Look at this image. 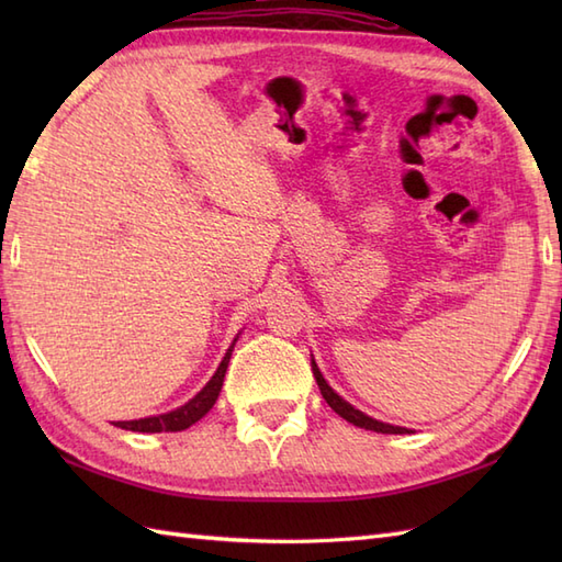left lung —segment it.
I'll return each instance as SVG.
<instances>
[{"instance_id": "8db88e82", "label": "left lung", "mask_w": 562, "mask_h": 562, "mask_svg": "<svg viewBox=\"0 0 562 562\" xmlns=\"http://www.w3.org/2000/svg\"><path fill=\"white\" fill-rule=\"evenodd\" d=\"M312 372L316 376V384L321 389V396L326 398V403L342 417V420H348V423L362 427V429H372V432H381V435H408L411 432L408 427H398V425H389V423L374 420V417H369L367 413L357 411L352 403H348L342 396H338V393L328 386V381L324 379V374H321V369H318L314 357H312Z\"/></svg>"}]
</instances>
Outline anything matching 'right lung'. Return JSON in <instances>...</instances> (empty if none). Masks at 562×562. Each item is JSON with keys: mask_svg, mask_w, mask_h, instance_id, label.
<instances>
[{"mask_svg": "<svg viewBox=\"0 0 562 562\" xmlns=\"http://www.w3.org/2000/svg\"><path fill=\"white\" fill-rule=\"evenodd\" d=\"M236 340H238V336L234 338V342L229 345V350H226V355L222 357L217 372H214L207 384L202 386L188 403H183L181 408L161 413V415L139 417V420H117L113 425L130 429V432H181V429H188L190 425H195L200 417H205L212 411V405L217 403V398H220L224 374H226V367H229Z\"/></svg>", "mask_w": 562, "mask_h": 562, "instance_id": "obj_1", "label": "right lung"}]
</instances>
